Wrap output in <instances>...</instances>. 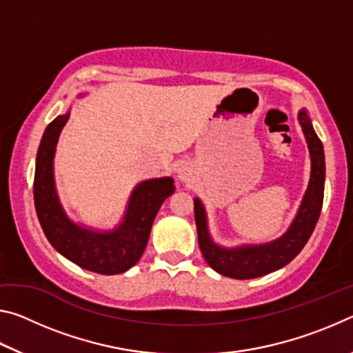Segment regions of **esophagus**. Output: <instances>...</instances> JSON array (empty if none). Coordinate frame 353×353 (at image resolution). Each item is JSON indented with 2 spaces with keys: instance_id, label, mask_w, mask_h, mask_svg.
Here are the masks:
<instances>
[{
  "instance_id": "34e87169",
  "label": "esophagus",
  "mask_w": 353,
  "mask_h": 353,
  "mask_svg": "<svg viewBox=\"0 0 353 353\" xmlns=\"http://www.w3.org/2000/svg\"><path fill=\"white\" fill-rule=\"evenodd\" d=\"M191 176H193V170H191L188 165H181L177 168V177L181 179L182 182H188Z\"/></svg>"
}]
</instances>
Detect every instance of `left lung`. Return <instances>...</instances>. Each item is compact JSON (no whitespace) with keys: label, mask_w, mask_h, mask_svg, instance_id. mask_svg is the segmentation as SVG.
<instances>
[{"label":"left lung","mask_w":353,"mask_h":353,"mask_svg":"<svg viewBox=\"0 0 353 353\" xmlns=\"http://www.w3.org/2000/svg\"><path fill=\"white\" fill-rule=\"evenodd\" d=\"M297 119L303 135H305L312 171H310L308 187L303 193L296 216L283 235L261 244H240L235 248L221 246V244L213 241L210 230H208L204 204L199 198H194V219L201 252L208 266L225 277L248 280L277 271L288 265L301 252L313 234L314 225L321 214L322 201H324V146H322L319 137L316 135L312 119H310L305 109L299 110Z\"/></svg>","instance_id":"left-lung-1"}]
</instances>
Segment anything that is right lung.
Returning a JSON list of instances; mask_svg holds the SVG:
<instances>
[{
  "label": "right lung",
  "mask_w": 353,
  "mask_h": 353,
  "mask_svg": "<svg viewBox=\"0 0 353 353\" xmlns=\"http://www.w3.org/2000/svg\"><path fill=\"white\" fill-rule=\"evenodd\" d=\"M70 110L48 124L41 137L34 176V204L43 234L59 254L82 270L113 276L130 270L146 249L152 223L166 198L174 193V179H148L135 185L126 210L113 229H94L71 219L59 198L54 155Z\"/></svg>",
  "instance_id": "add662e5"
}]
</instances>
